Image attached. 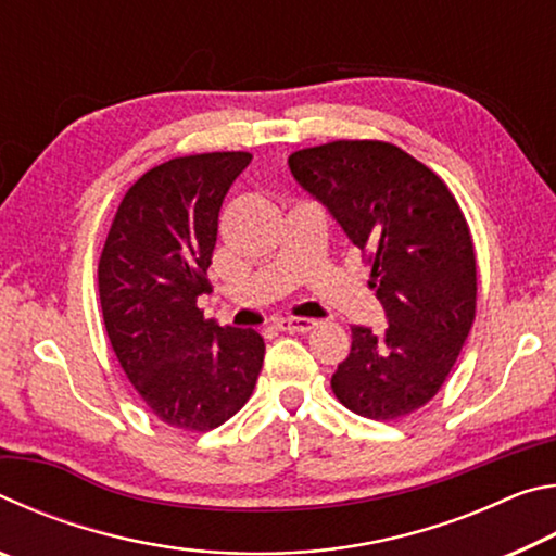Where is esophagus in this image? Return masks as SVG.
<instances>
[{
	"mask_svg": "<svg viewBox=\"0 0 556 556\" xmlns=\"http://www.w3.org/2000/svg\"><path fill=\"white\" fill-rule=\"evenodd\" d=\"M316 326L314 318H277V328L279 331H287V333H306L312 331V328Z\"/></svg>",
	"mask_w": 556,
	"mask_h": 556,
	"instance_id": "obj_1",
	"label": "esophagus"
}]
</instances>
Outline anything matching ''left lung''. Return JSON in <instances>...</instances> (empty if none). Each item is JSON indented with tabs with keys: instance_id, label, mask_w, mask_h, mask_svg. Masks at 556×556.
<instances>
[{
	"instance_id": "8db88e82",
	"label": "left lung",
	"mask_w": 556,
	"mask_h": 556,
	"mask_svg": "<svg viewBox=\"0 0 556 556\" xmlns=\"http://www.w3.org/2000/svg\"><path fill=\"white\" fill-rule=\"evenodd\" d=\"M289 168L363 250L388 316L380 333L351 328L333 394L375 421L425 407L476 318V252L454 193L429 166L378 139L299 149Z\"/></svg>"
}]
</instances>
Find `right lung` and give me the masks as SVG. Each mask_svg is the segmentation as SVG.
Instances as JSON below:
<instances>
[{"instance_id":"1","label":"right lung","mask_w":556,"mask_h":556,"mask_svg":"<svg viewBox=\"0 0 556 556\" xmlns=\"http://www.w3.org/2000/svg\"><path fill=\"white\" fill-rule=\"evenodd\" d=\"M248 152L176 156L139 176L122 199L98 265L108 338L139 397L164 425L211 431L255 390L265 341L218 326L208 294L218 213Z\"/></svg>"}]
</instances>
